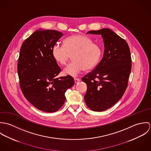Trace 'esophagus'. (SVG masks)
<instances>
[{"label": "esophagus", "instance_id": "34e87169", "mask_svg": "<svg viewBox=\"0 0 151 151\" xmlns=\"http://www.w3.org/2000/svg\"><path fill=\"white\" fill-rule=\"evenodd\" d=\"M81 81V80L80 78H74V81L76 83H77L78 82H80Z\"/></svg>", "mask_w": 151, "mask_h": 151}]
</instances>
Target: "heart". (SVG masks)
<instances>
[{
    "mask_svg": "<svg viewBox=\"0 0 151 151\" xmlns=\"http://www.w3.org/2000/svg\"><path fill=\"white\" fill-rule=\"evenodd\" d=\"M102 54L101 47L86 35L77 34L70 36L64 41V45L56 44L52 49V55L55 61L65 65L69 59L73 61L68 65L64 73L76 76L84 69L89 70L98 64Z\"/></svg>",
    "mask_w": 151,
    "mask_h": 151,
    "instance_id": "1",
    "label": "heart"
}]
</instances>
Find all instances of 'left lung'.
I'll list each match as a JSON object with an SVG mask.
<instances>
[{
	"instance_id": "obj_1",
	"label": "left lung",
	"mask_w": 151,
	"mask_h": 151,
	"mask_svg": "<svg viewBox=\"0 0 151 151\" xmlns=\"http://www.w3.org/2000/svg\"><path fill=\"white\" fill-rule=\"evenodd\" d=\"M86 34L101 35L105 45L104 56L91 72L82 78L87 86L84 99L93 111L106 110L123 96L128 86L131 58L127 42L112 30L103 28Z\"/></svg>"
}]
</instances>
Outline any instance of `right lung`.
Listing matches in <instances>:
<instances>
[{"label":"right lung","mask_w":151,"mask_h":151,"mask_svg":"<svg viewBox=\"0 0 151 151\" xmlns=\"http://www.w3.org/2000/svg\"><path fill=\"white\" fill-rule=\"evenodd\" d=\"M63 35L56 30L39 29L24 41L20 52L17 72L22 92L34 106L46 112L61 108L65 92L74 84L69 75L56 78L61 68L52 49Z\"/></svg>","instance_id":"right-lung-1"}]
</instances>
